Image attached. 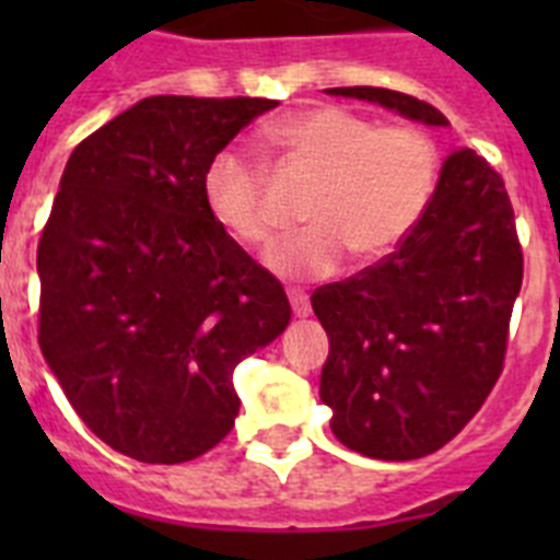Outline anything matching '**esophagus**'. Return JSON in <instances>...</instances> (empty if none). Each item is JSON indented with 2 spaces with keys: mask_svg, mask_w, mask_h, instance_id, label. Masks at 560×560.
<instances>
[{
  "mask_svg": "<svg viewBox=\"0 0 560 560\" xmlns=\"http://www.w3.org/2000/svg\"><path fill=\"white\" fill-rule=\"evenodd\" d=\"M289 300H291V311H294V316H308L311 314V303H308V296H305L303 291H289Z\"/></svg>",
  "mask_w": 560,
  "mask_h": 560,
  "instance_id": "1",
  "label": "esophagus"
}]
</instances>
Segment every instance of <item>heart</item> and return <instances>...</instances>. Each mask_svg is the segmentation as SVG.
Returning a JSON list of instances; mask_svg holds the SVG:
<instances>
[{
	"label": "heart",
	"mask_w": 560,
	"mask_h": 560,
	"mask_svg": "<svg viewBox=\"0 0 560 560\" xmlns=\"http://www.w3.org/2000/svg\"><path fill=\"white\" fill-rule=\"evenodd\" d=\"M264 140L316 173L305 205L308 226L277 241L264 257L280 280H323L345 266L350 252L359 264L387 257L423 219L438 185V145L407 122L378 126L348 108L316 106L271 122ZM201 199L210 219L241 246L257 249L275 232L269 173L237 148L207 162Z\"/></svg>",
	"instance_id": "obj_1"
}]
</instances>
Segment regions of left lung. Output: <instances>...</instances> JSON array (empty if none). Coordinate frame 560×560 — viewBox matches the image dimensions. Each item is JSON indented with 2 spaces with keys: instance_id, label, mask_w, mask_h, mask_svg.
Here are the masks:
<instances>
[{
  "instance_id": "left-lung-1",
  "label": "left lung",
  "mask_w": 560,
  "mask_h": 560,
  "mask_svg": "<svg viewBox=\"0 0 560 560\" xmlns=\"http://www.w3.org/2000/svg\"><path fill=\"white\" fill-rule=\"evenodd\" d=\"M325 92L448 126L438 108L393 89ZM522 271L502 176L471 148L448 153L423 219L398 249L311 294L330 341L319 398L336 438L400 463L463 432L502 373Z\"/></svg>"
}]
</instances>
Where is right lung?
Wrapping results in <instances>:
<instances>
[{"instance_id": "right-lung-1", "label": "right lung", "mask_w": 560, "mask_h": 560, "mask_svg": "<svg viewBox=\"0 0 560 560\" xmlns=\"http://www.w3.org/2000/svg\"><path fill=\"white\" fill-rule=\"evenodd\" d=\"M156 95L72 151L38 241V345L97 438L140 463H187L237 418V361L283 334V285L201 199L207 162L275 108Z\"/></svg>"}]
</instances>
